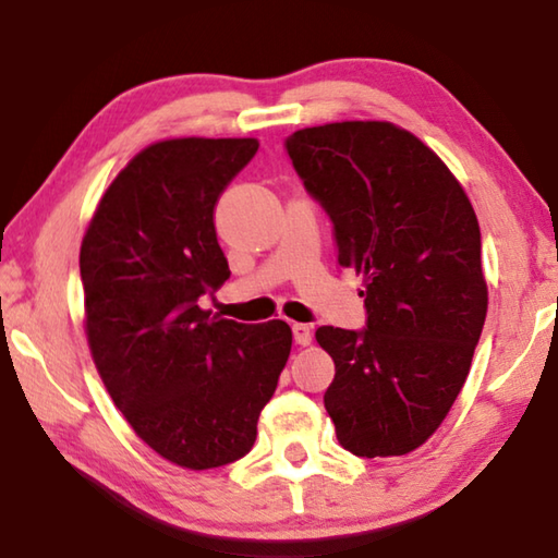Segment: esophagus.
<instances>
[{
    "label": "esophagus",
    "mask_w": 558,
    "mask_h": 558,
    "mask_svg": "<svg viewBox=\"0 0 558 558\" xmlns=\"http://www.w3.org/2000/svg\"><path fill=\"white\" fill-rule=\"evenodd\" d=\"M292 339H295V344L305 347V344L313 342V329H310L307 325H302V323H295V325H292Z\"/></svg>",
    "instance_id": "1"
}]
</instances>
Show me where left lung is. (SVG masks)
<instances>
[{"label":"left lung","instance_id":"obj_1","mask_svg":"<svg viewBox=\"0 0 558 558\" xmlns=\"http://www.w3.org/2000/svg\"><path fill=\"white\" fill-rule=\"evenodd\" d=\"M286 153L332 221L337 263L364 276L366 325L315 332L335 359L325 409L354 456H405L448 415L483 332L475 211L440 157L391 122L298 130Z\"/></svg>","mask_w":558,"mask_h":558}]
</instances>
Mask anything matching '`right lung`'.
Returning <instances> with one entry per match:
<instances>
[{
    "instance_id": "right-lung-1",
    "label": "right lung",
    "mask_w": 558,
    "mask_h": 558,
    "mask_svg": "<svg viewBox=\"0 0 558 558\" xmlns=\"http://www.w3.org/2000/svg\"><path fill=\"white\" fill-rule=\"evenodd\" d=\"M258 153L243 140H165L108 186L81 245L86 332L110 399L140 438L189 470L251 450L292 347L282 319L211 317L229 280L214 211Z\"/></svg>"
}]
</instances>
